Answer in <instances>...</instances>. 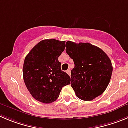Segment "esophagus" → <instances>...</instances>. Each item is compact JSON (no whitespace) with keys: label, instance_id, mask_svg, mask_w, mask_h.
Instances as JSON below:
<instances>
[{"label":"esophagus","instance_id":"esophagus-1","mask_svg":"<svg viewBox=\"0 0 128 128\" xmlns=\"http://www.w3.org/2000/svg\"><path fill=\"white\" fill-rule=\"evenodd\" d=\"M66 72L68 73V74L71 76V70H70V69H68V70L66 71Z\"/></svg>","mask_w":128,"mask_h":128}]
</instances>
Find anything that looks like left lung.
Here are the masks:
<instances>
[{
	"instance_id": "1",
	"label": "left lung",
	"mask_w": 128,
	"mask_h": 128,
	"mask_svg": "<svg viewBox=\"0 0 128 128\" xmlns=\"http://www.w3.org/2000/svg\"><path fill=\"white\" fill-rule=\"evenodd\" d=\"M66 51L74 61L71 85L79 98L90 101L102 95L110 80L112 66L107 55L89 43L68 41Z\"/></svg>"
}]
</instances>
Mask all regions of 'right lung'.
<instances>
[{"instance_id":"add662e5","label":"right lung","mask_w":128,"mask_h":128,"mask_svg":"<svg viewBox=\"0 0 128 128\" xmlns=\"http://www.w3.org/2000/svg\"><path fill=\"white\" fill-rule=\"evenodd\" d=\"M65 41L44 40L38 43L24 58L22 69L26 86L33 98L44 104L58 98L62 88L71 78L61 70L58 57L65 48Z\"/></svg>"}]
</instances>
